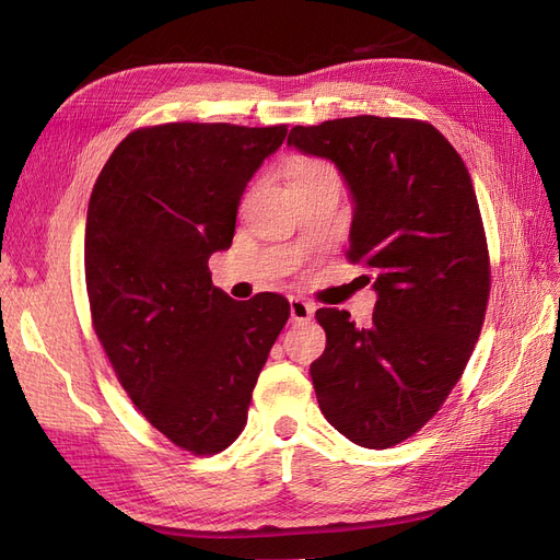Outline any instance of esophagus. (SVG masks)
Instances as JSON below:
<instances>
[{"mask_svg":"<svg viewBox=\"0 0 560 560\" xmlns=\"http://www.w3.org/2000/svg\"><path fill=\"white\" fill-rule=\"evenodd\" d=\"M290 313L294 322H308L315 313V306L303 299H290Z\"/></svg>","mask_w":560,"mask_h":560,"instance_id":"obj_1","label":"esophagus"}]
</instances>
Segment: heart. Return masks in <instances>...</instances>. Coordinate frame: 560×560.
<instances>
[{"mask_svg":"<svg viewBox=\"0 0 560 560\" xmlns=\"http://www.w3.org/2000/svg\"><path fill=\"white\" fill-rule=\"evenodd\" d=\"M329 173H334L329 163L319 161V159H308V156H299L290 165H287V175H290L292 186L306 184L311 179H317V177L329 175Z\"/></svg>","mask_w":560,"mask_h":560,"instance_id":"heart-1","label":"heart"}]
</instances>
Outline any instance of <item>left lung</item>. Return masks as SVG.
I'll list each match as a JSON object with an SVG mask.
<instances>
[{"label": "left lung", "instance_id": "left-lung-1", "mask_svg": "<svg viewBox=\"0 0 560 560\" xmlns=\"http://www.w3.org/2000/svg\"><path fill=\"white\" fill-rule=\"evenodd\" d=\"M287 144L331 161L350 200V261L378 296L369 325L319 308L327 348L311 364L319 411L364 448L418 432L463 376L490 292L477 194L460 154L413 118L350 116L292 128Z\"/></svg>", "mask_w": 560, "mask_h": 560}]
</instances>
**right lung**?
I'll list each match as a JSON object with an SVG mask.
<instances>
[{
  "label": "right lung",
  "instance_id": "add662e5",
  "mask_svg": "<svg viewBox=\"0 0 560 560\" xmlns=\"http://www.w3.org/2000/svg\"><path fill=\"white\" fill-rule=\"evenodd\" d=\"M284 135L231 124L135 130L91 194L83 259L95 334L142 416L196 455L238 439L290 317L284 296L235 301L208 268L231 247L245 186Z\"/></svg>",
  "mask_w": 560,
  "mask_h": 560
}]
</instances>
